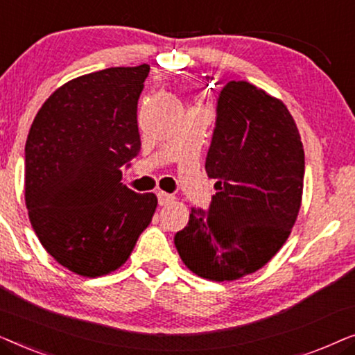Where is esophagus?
Listing matches in <instances>:
<instances>
[{"instance_id":"esophagus-1","label":"esophagus","mask_w":355,"mask_h":355,"mask_svg":"<svg viewBox=\"0 0 355 355\" xmlns=\"http://www.w3.org/2000/svg\"><path fill=\"white\" fill-rule=\"evenodd\" d=\"M157 197H158L159 205H168V203L174 202V196H171V193H166V192H158Z\"/></svg>"}]
</instances>
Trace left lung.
I'll use <instances>...</instances> for the list:
<instances>
[{
	"instance_id": "8db88e82",
	"label": "left lung",
	"mask_w": 355,
	"mask_h": 355,
	"mask_svg": "<svg viewBox=\"0 0 355 355\" xmlns=\"http://www.w3.org/2000/svg\"><path fill=\"white\" fill-rule=\"evenodd\" d=\"M304 168L297 125L283 101L245 80L223 85L205 162L218 192L208 210L193 207L174 236L187 268L232 281L268 263L297 218Z\"/></svg>"
}]
</instances>
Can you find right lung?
Listing matches in <instances>:
<instances>
[{
    "label": "right lung",
    "instance_id": "1",
    "mask_svg": "<svg viewBox=\"0 0 355 355\" xmlns=\"http://www.w3.org/2000/svg\"><path fill=\"white\" fill-rule=\"evenodd\" d=\"M148 64L80 76L60 87L26 142V205L38 241L77 275H108L129 259L157 208L121 182L140 152L137 103Z\"/></svg>",
    "mask_w": 355,
    "mask_h": 355
}]
</instances>
